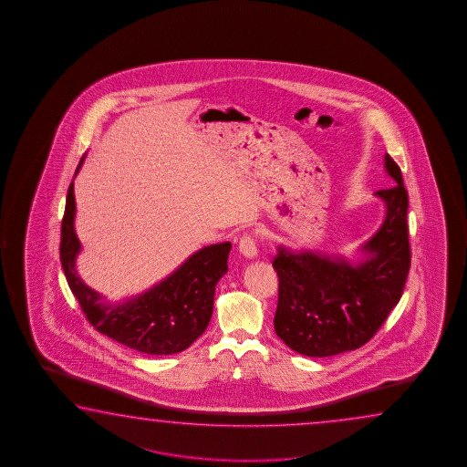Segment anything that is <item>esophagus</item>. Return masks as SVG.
Here are the masks:
<instances>
[{"label": "esophagus", "mask_w": 467, "mask_h": 467, "mask_svg": "<svg viewBox=\"0 0 467 467\" xmlns=\"http://www.w3.org/2000/svg\"><path fill=\"white\" fill-rule=\"evenodd\" d=\"M238 250L240 254H244L248 260H254L258 256V248H256V240H254L250 234H245L244 237L240 238L238 244Z\"/></svg>", "instance_id": "34e87169"}]
</instances>
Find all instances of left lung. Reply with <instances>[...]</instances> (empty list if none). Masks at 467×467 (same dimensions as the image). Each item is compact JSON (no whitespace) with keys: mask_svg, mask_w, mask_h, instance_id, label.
Masks as SVG:
<instances>
[{"mask_svg":"<svg viewBox=\"0 0 467 467\" xmlns=\"http://www.w3.org/2000/svg\"><path fill=\"white\" fill-rule=\"evenodd\" d=\"M384 168L392 180V188L376 192L386 207L384 221L358 248L359 260L277 246L275 330L299 355L325 358L363 347L402 297L410 269L409 196L388 153Z\"/></svg>","mask_w":467,"mask_h":467,"instance_id":"8db88e82","label":"left lung"}]
</instances>
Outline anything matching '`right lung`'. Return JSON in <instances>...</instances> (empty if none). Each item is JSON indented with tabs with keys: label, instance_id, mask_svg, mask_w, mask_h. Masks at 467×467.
<instances>
[{
	"label": "right lung",
	"instance_id": "obj_1",
	"mask_svg": "<svg viewBox=\"0 0 467 467\" xmlns=\"http://www.w3.org/2000/svg\"><path fill=\"white\" fill-rule=\"evenodd\" d=\"M85 155L79 160L75 176ZM75 213L77 202L71 182L62 221L60 261L71 293L78 299L89 324L120 345L147 355H174L198 340L213 317L215 285L227 273L232 244L201 248L145 293L112 304L85 285L77 271L81 244L75 232Z\"/></svg>",
	"mask_w": 467,
	"mask_h": 467
}]
</instances>
